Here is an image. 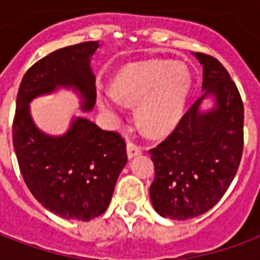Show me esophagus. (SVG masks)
Returning a JSON list of instances; mask_svg holds the SVG:
<instances>
[{
    "instance_id": "1",
    "label": "esophagus",
    "mask_w": 260,
    "mask_h": 260,
    "mask_svg": "<svg viewBox=\"0 0 260 260\" xmlns=\"http://www.w3.org/2000/svg\"><path fill=\"white\" fill-rule=\"evenodd\" d=\"M142 153V147L135 145L134 142H128L126 143V154H128V158H134L136 156H139Z\"/></svg>"
}]
</instances>
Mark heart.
I'll return each mask as SVG.
<instances>
[{"label":"heart","mask_w":260,"mask_h":260,"mask_svg":"<svg viewBox=\"0 0 260 260\" xmlns=\"http://www.w3.org/2000/svg\"><path fill=\"white\" fill-rule=\"evenodd\" d=\"M192 87L184 64L150 59L128 64L113 78L111 87L97 90V103L107 111L136 106V121L150 136H164L180 124Z\"/></svg>","instance_id":"1"}]
</instances>
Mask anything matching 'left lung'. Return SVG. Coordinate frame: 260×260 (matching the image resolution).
Listing matches in <instances>:
<instances>
[{"label":"left lung","mask_w":260,"mask_h":260,"mask_svg":"<svg viewBox=\"0 0 260 260\" xmlns=\"http://www.w3.org/2000/svg\"><path fill=\"white\" fill-rule=\"evenodd\" d=\"M203 67L202 94L171 135L149 150L154 163L150 199L161 217L188 220L217 203L240 166L244 147V106L227 69L193 53ZM213 104L203 110V102Z\"/></svg>","instance_id":"obj_1"}]
</instances>
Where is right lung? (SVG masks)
<instances>
[{"instance_id": "right-lung-1", "label": "right lung", "mask_w": 260, "mask_h": 260, "mask_svg": "<svg viewBox=\"0 0 260 260\" xmlns=\"http://www.w3.org/2000/svg\"><path fill=\"white\" fill-rule=\"evenodd\" d=\"M99 42L59 48L23 76L16 97L12 139L20 173L33 196L59 217L89 221L107 210L128 161L124 139L90 119L74 117L62 135H48L31 118L30 103L59 89L75 91L80 110L96 104L91 58Z\"/></svg>"}]
</instances>
